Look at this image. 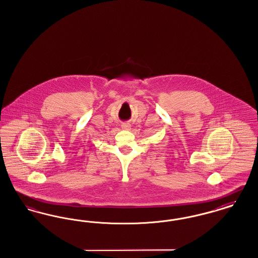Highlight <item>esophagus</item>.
Returning <instances> with one entry per match:
<instances>
[{"label":"esophagus","instance_id":"esophagus-1","mask_svg":"<svg viewBox=\"0 0 258 258\" xmlns=\"http://www.w3.org/2000/svg\"><path fill=\"white\" fill-rule=\"evenodd\" d=\"M122 128L123 130H126V131H130L132 128V125L130 123H122Z\"/></svg>","mask_w":258,"mask_h":258}]
</instances>
